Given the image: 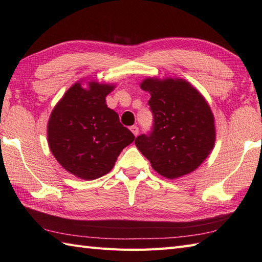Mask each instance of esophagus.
I'll return each instance as SVG.
<instances>
[{
  "label": "esophagus",
  "instance_id": "esophagus-1",
  "mask_svg": "<svg viewBox=\"0 0 262 262\" xmlns=\"http://www.w3.org/2000/svg\"><path fill=\"white\" fill-rule=\"evenodd\" d=\"M130 130H132V133H133V134H134L135 136H137L138 133H140V129H138L137 126H132V127H130Z\"/></svg>",
  "mask_w": 262,
  "mask_h": 262
}]
</instances>
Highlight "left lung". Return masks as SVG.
<instances>
[{
  "instance_id": "obj_1",
  "label": "left lung",
  "mask_w": 262,
  "mask_h": 262,
  "mask_svg": "<svg viewBox=\"0 0 262 262\" xmlns=\"http://www.w3.org/2000/svg\"><path fill=\"white\" fill-rule=\"evenodd\" d=\"M151 94L149 134L135 144L159 174L176 179L196 170L215 144L214 115L205 98L182 79L148 77L141 83Z\"/></svg>"
}]
</instances>
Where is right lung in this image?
Returning a JSON list of instances; mask_svg holds the SVG:
<instances>
[{"label": "right lung", "instance_id": "right-lung-1", "mask_svg": "<svg viewBox=\"0 0 262 262\" xmlns=\"http://www.w3.org/2000/svg\"><path fill=\"white\" fill-rule=\"evenodd\" d=\"M77 82L72 85L52 111L48 120V145L63 168L80 179L93 180L107 174L117 158L135 140L119 121L118 114L108 108L105 97L113 84Z\"/></svg>", "mask_w": 262, "mask_h": 262}]
</instances>
